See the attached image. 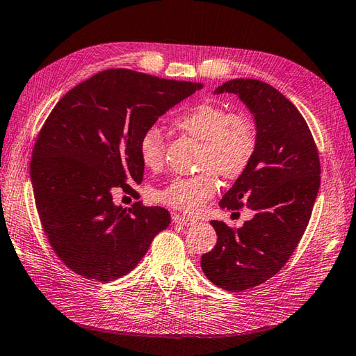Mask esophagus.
Returning a JSON list of instances; mask_svg holds the SVG:
<instances>
[{
	"label": "esophagus",
	"mask_w": 356,
	"mask_h": 356,
	"mask_svg": "<svg viewBox=\"0 0 356 356\" xmlns=\"http://www.w3.org/2000/svg\"><path fill=\"white\" fill-rule=\"evenodd\" d=\"M172 221H175L176 224H180V225H193L197 222V220H194V218L185 216V215H175L172 216Z\"/></svg>",
	"instance_id": "34e87169"
}]
</instances>
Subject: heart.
<instances>
[{"label":"heart","instance_id":"b5f03b06","mask_svg":"<svg viewBox=\"0 0 356 356\" xmlns=\"http://www.w3.org/2000/svg\"><path fill=\"white\" fill-rule=\"evenodd\" d=\"M172 126L189 138L202 143L200 168L213 170L224 179L239 177L256 150L257 136L251 118L245 113H229L213 104H200L172 120ZM141 162L147 168H159L163 162V135L150 126L138 143ZM194 177H177L158 193L161 202L185 212H197L216 191L212 171Z\"/></svg>","mask_w":356,"mask_h":356}]
</instances>
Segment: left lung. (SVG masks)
<instances>
[{"mask_svg": "<svg viewBox=\"0 0 356 356\" xmlns=\"http://www.w3.org/2000/svg\"><path fill=\"white\" fill-rule=\"evenodd\" d=\"M232 93L250 109L257 144L252 159L221 198L254 216L233 232L211 221L218 242L202 269L218 287L241 291L265 282L286 265L302 238L321 188V162L307 122L277 88L259 79H232L213 95Z\"/></svg>", "mask_w": 356, "mask_h": 356, "instance_id": "obj_1", "label": "left lung"}]
</instances>
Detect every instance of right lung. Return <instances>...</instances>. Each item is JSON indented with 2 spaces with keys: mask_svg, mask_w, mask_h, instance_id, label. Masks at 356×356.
Returning a JSON list of instances; mask_svg holds the SVG:
<instances>
[{
  "mask_svg": "<svg viewBox=\"0 0 356 356\" xmlns=\"http://www.w3.org/2000/svg\"><path fill=\"white\" fill-rule=\"evenodd\" d=\"M200 87L109 69L54 106L34 144L30 177L43 232L67 268L100 282L120 278L170 225L167 209L135 203L126 212L113 189L141 184V135Z\"/></svg>",
  "mask_w": 356,
  "mask_h": 356,
  "instance_id": "right-lung-1",
  "label": "right lung"
}]
</instances>
